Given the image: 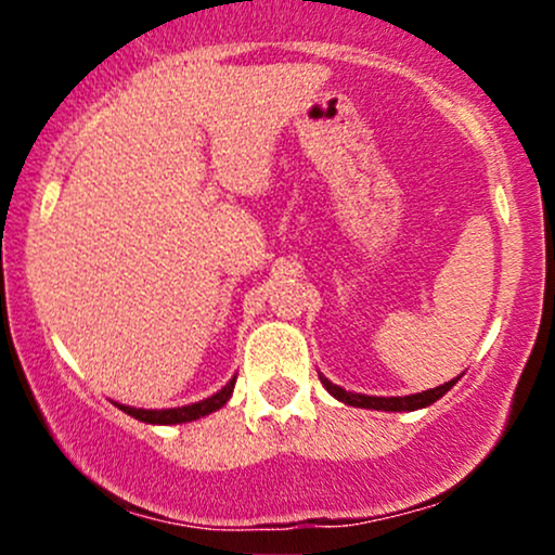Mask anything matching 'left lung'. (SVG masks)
Here are the masks:
<instances>
[{"mask_svg": "<svg viewBox=\"0 0 555 555\" xmlns=\"http://www.w3.org/2000/svg\"><path fill=\"white\" fill-rule=\"evenodd\" d=\"M460 378L449 380V384L438 386V388H428V391L423 393H412V397H365V393H352V391H344V388L334 386L328 378H323L321 375V384L326 386V391L331 397H336L344 404L349 406H362V410H386V412H412V410H423V406L433 404V401H438L443 397L446 391H449L451 386L456 384Z\"/></svg>", "mask_w": 555, "mask_h": 555, "instance_id": "1", "label": "left lung"}]
</instances>
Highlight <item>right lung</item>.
<instances>
[{
	"mask_svg": "<svg viewBox=\"0 0 555 555\" xmlns=\"http://www.w3.org/2000/svg\"><path fill=\"white\" fill-rule=\"evenodd\" d=\"M232 391H234V378L229 380V384L221 388L219 393H214V397L197 401V404L175 406V410H135V406H125V404H117V406L125 412V415L135 417V420H140V423L177 425V423H190V420L211 415V412H216V410H219V406L227 404L229 397H232Z\"/></svg>",
	"mask_w": 555,
	"mask_h": 555,
	"instance_id": "obj_1",
	"label": "right lung"
}]
</instances>
